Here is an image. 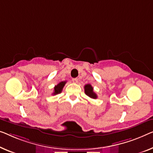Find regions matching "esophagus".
<instances>
[{
    "mask_svg": "<svg viewBox=\"0 0 153 153\" xmlns=\"http://www.w3.org/2000/svg\"><path fill=\"white\" fill-rule=\"evenodd\" d=\"M72 81H73V82H74V83H77V82H78V79H77V78H73Z\"/></svg>",
    "mask_w": 153,
    "mask_h": 153,
    "instance_id": "esophagus-1",
    "label": "esophagus"
}]
</instances>
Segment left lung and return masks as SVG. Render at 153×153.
<instances>
[{
    "mask_svg": "<svg viewBox=\"0 0 153 153\" xmlns=\"http://www.w3.org/2000/svg\"><path fill=\"white\" fill-rule=\"evenodd\" d=\"M84 92H85V94L86 95H88V96L91 97V98L96 99L97 97V94L93 91V86L89 84H86V85L84 86Z\"/></svg>",
    "mask_w": 153,
    "mask_h": 153,
    "instance_id": "8db88e82",
    "label": "left lung"
}]
</instances>
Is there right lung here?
Here are the masks:
<instances>
[{"label":"right lung","mask_w":153,"mask_h":153,"mask_svg":"<svg viewBox=\"0 0 153 153\" xmlns=\"http://www.w3.org/2000/svg\"><path fill=\"white\" fill-rule=\"evenodd\" d=\"M66 83H67V81H62V82H60V83L57 84L56 86H55L53 93H52V94L57 95V94H59V93H60L61 92H62L63 87L65 86Z\"/></svg>","instance_id":"right-lung-1"}]
</instances>
